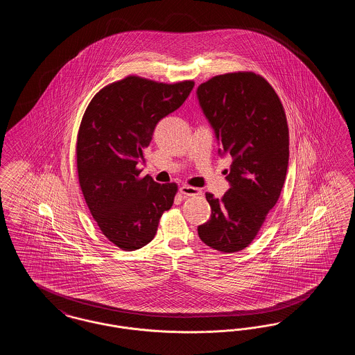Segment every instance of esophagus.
Masks as SVG:
<instances>
[{
	"mask_svg": "<svg viewBox=\"0 0 355 355\" xmlns=\"http://www.w3.org/2000/svg\"><path fill=\"white\" fill-rule=\"evenodd\" d=\"M181 194L185 196V197H193V196H201L202 191L197 187H193V186L184 185L180 189Z\"/></svg>",
	"mask_w": 355,
	"mask_h": 355,
	"instance_id": "34e87169",
	"label": "esophagus"
}]
</instances>
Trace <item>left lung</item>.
<instances>
[{
    "label": "left lung",
    "instance_id": "left-lung-1",
    "mask_svg": "<svg viewBox=\"0 0 355 355\" xmlns=\"http://www.w3.org/2000/svg\"><path fill=\"white\" fill-rule=\"evenodd\" d=\"M203 114L220 141L230 189L222 198L206 193L211 207L198 226L203 243L222 253L248 248L275 206L286 178L288 128L282 102L262 76L236 71L216 76L197 89Z\"/></svg>",
    "mask_w": 355,
    "mask_h": 355
}]
</instances>
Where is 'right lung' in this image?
<instances>
[{
  "mask_svg": "<svg viewBox=\"0 0 355 355\" xmlns=\"http://www.w3.org/2000/svg\"><path fill=\"white\" fill-rule=\"evenodd\" d=\"M193 87V81L164 84L128 76L102 87L85 110L76 148L78 181L102 234L122 250L148 245L174 202L177 184L141 177L137 165L157 123Z\"/></svg>",
  "mask_w": 355,
  "mask_h": 355,
  "instance_id": "add662e5",
  "label": "right lung"
}]
</instances>
